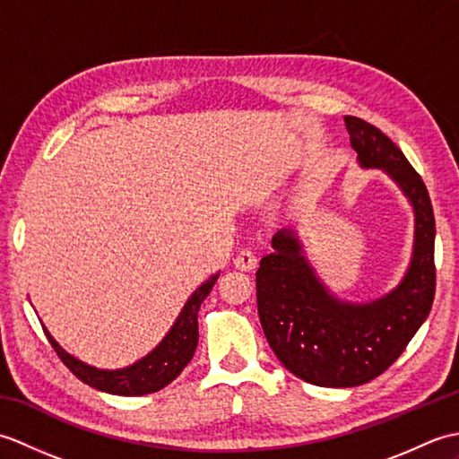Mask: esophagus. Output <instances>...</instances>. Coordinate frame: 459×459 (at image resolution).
Segmentation results:
<instances>
[{
    "mask_svg": "<svg viewBox=\"0 0 459 459\" xmlns=\"http://www.w3.org/2000/svg\"><path fill=\"white\" fill-rule=\"evenodd\" d=\"M256 262H258V258H256V255H255V250L242 248V250L238 252V256L235 258V266H237L238 270L250 272V270L256 268Z\"/></svg>",
    "mask_w": 459,
    "mask_h": 459,
    "instance_id": "34e87169",
    "label": "esophagus"
}]
</instances>
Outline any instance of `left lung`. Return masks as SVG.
Instances as JSON below:
<instances>
[{"label": "left lung", "instance_id": "obj_1", "mask_svg": "<svg viewBox=\"0 0 459 459\" xmlns=\"http://www.w3.org/2000/svg\"><path fill=\"white\" fill-rule=\"evenodd\" d=\"M345 126L359 161L385 169L414 204V256L403 284L373 304H341L284 230L272 238L274 250L256 270L258 317L280 363L309 385L335 388L383 375L430 314L436 294V221L420 173L377 126L355 116H345Z\"/></svg>", "mask_w": 459, "mask_h": 459}]
</instances>
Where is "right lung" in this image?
<instances>
[{"mask_svg": "<svg viewBox=\"0 0 459 459\" xmlns=\"http://www.w3.org/2000/svg\"><path fill=\"white\" fill-rule=\"evenodd\" d=\"M217 278L219 274L211 276L199 290H195V294L185 304L181 316L175 321V325L171 327L168 337L161 341L160 347H155L148 357H143L135 365L120 370H100L81 363L79 359L71 357L65 349L58 347L56 341L48 335L45 327L43 331L58 359L63 360L76 378H81L89 386L120 396H142L158 393L163 386H168L171 380L178 378L185 365L193 359L199 341V307L203 299L209 296Z\"/></svg>", "mask_w": 459, "mask_h": 459, "instance_id": "right-lung-1", "label": "right lung"}]
</instances>
